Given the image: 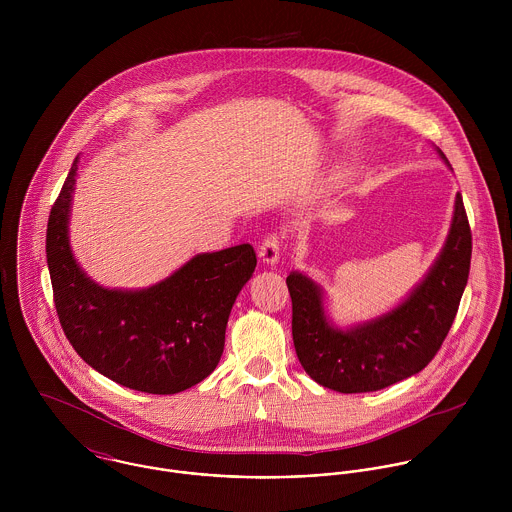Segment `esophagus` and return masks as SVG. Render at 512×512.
Wrapping results in <instances>:
<instances>
[{"instance_id": "1", "label": "esophagus", "mask_w": 512, "mask_h": 512, "mask_svg": "<svg viewBox=\"0 0 512 512\" xmlns=\"http://www.w3.org/2000/svg\"><path fill=\"white\" fill-rule=\"evenodd\" d=\"M280 246H282V240H280V234H270L262 240V246L258 250L260 258L266 262V264H276L280 260Z\"/></svg>"}]
</instances>
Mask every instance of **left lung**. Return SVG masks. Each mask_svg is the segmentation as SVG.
<instances>
[{
	"label": "left lung",
	"instance_id": "obj_1",
	"mask_svg": "<svg viewBox=\"0 0 512 512\" xmlns=\"http://www.w3.org/2000/svg\"><path fill=\"white\" fill-rule=\"evenodd\" d=\"M469 264L471 228L457 193L449 234L428 276L398 307L376 319L345 331L335 327L325 315L323 290L305 274L292 272L286 284L299 363L317 384L343 394L380 390L420 372L451 329Z\"/></svg>",
	"mask_w": 512,
	"mask_h": 512
}]
</instances>
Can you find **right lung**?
Masks as SVG:
<instances>
[{"label": "right lung", "mask_w": 512, "mask_h": 512, "mask_svg": "<svg viewBox=\"0 0 512 512\" xmlns=\"http://www.w3.org/2000/svg\"><path fill=\"white\" fill-rule=\"evenodd\" d=\"M78 157L51 209L47 264L61 327L86 365L147 394H177L205 380L224 349L236 295L252 278L250 244L197 254L146 290H108L76 264L69 217Z\"/></svg>", "instance_id": "right-lung-1"}]
</instances>
